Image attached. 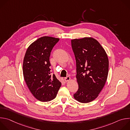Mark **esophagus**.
<instances>
[{
	"label": "esophagus",
	"mask_w": 130,
	"mask_h": 130,
	"mask_svg": "<svg viewBox=\"0 0 130 130\" xmlns=\"http://www.w3.org/2000/svg\"><path fill=\"white\" fill-rule=\"evenodd\" d=\"M70 80V77H66V78H64V80H65V82H68V81H69Z\"/></svg>",
	"instance_id": "obj_1"
}]
</instances>
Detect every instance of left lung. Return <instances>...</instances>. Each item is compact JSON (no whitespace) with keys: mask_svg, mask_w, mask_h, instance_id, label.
I'll return each mask as SVG.
<instances>
[{"mask_svg":"<svg viewBox=\"0 0 130 130\" xmlns=\"http://www.w3.org/2000/svg\"><path fill=\"white\" fill-rule=\"evenodd\" d=\"M71 42L79 85L73 97L80 102L88 103L97 98L106 83L108 59L104 48L94 38L85 37Z\"/></svg>","mask_w":130,"mask_h":130,"instance_id":"obj_1","label":"left lung"}]
</instances>
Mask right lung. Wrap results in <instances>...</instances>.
Listing matches in <instances>:
<instances>
[{"instance_id":"1","label":"right lung","mask_w":130,"mask_h":130,"mask_svg":"<svg viewBox=\"0 0 130 130\" xmlns=\"http://www.w3.org/2000/svg\"><path fill=\"white\" fill-rule=\"evenodd\" d=\"M59 38L43 36L27 48L23 65L26 83L33 96L42 102L54 99L61 86L54 74H51L49 57Z\"/></svg>"}]
</instances>
